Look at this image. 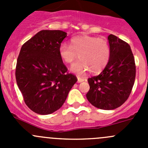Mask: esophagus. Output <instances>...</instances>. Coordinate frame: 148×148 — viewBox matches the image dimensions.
<instances>
[{"label":"esophagus","instance_id":"34e87169","mask_svg":"<svg viewBox=\"0 0 148 148\" xmlns=\"http://www.w3.org/2000/svg\"><path fill=\"white\" fill-rule=\"evenodd\" d=\"M84 81V79L80 78V77H77V82L78 83H81Z\"/></svg>","mask_w":148,"mask_h":148}]
</instances>
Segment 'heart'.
Wrapping results in <instances>:
<instances>
[{
    "label": "heart",
    "instance_id": "1",
    "mask_svg": "<svg viewBox=\"0 0 148 148\" xmlns=\"http://www.w3.org/2000/svg\"><path fill=\"white\" fill-rule=\"evenodd\" d=\"M110 53L107 40L86 35L73 37L70 45L63 44L59 48V56L66 64L72 63L79 54L80 60L71 65L70 70L80 75L89 70L92 73L102 71L108 64Z\"/></svg>",
    "mask_w": 148,
    "mask_h": 148
}]
</instances>
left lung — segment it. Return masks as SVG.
Listing matches in <instances>:
<instances>
[{"label": "left lung", "instance_id": "1", "mask_svg": "<svg viewBox=\"0 0 148 148\" xmlns=\"http://www.w3.org/2000/svg\"><path fill=\"white\" fill-rule=\"evenodd\" d=\"M110 46L108 64L98 76L88 79V101L101 110H114L129 97L135 83L136 68L130 46L116 36L107 38Z\"/></svg>", "mask_w": 148, "mask_h": 148}]
</instances>
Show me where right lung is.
<instances>
[{
    "instance_id": "right-lung-1",
    "label": "right lung",
    "mask_w": 148,
    "mask_h": 148,
    "mask_svg": "<svg viewBox=\"0 0 148 148\" xmlns=\"http://www.w3.org/2000/svg\"><path fill=\"white\" fill-rule=\"evenodd\" d=\"M66 36L60 30H42L21 49L16 79L26 105L39 114L61 108L77 79L67 72L59 53Z\"/></svg>"
}]
</instances>
